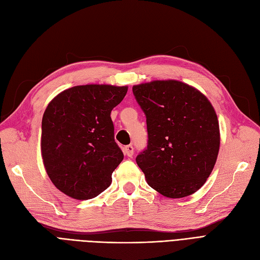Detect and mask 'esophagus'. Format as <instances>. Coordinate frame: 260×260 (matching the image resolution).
Segmentation results:
<instances>
[{"label": "esophagus", "instance_id": "esophagus-1", "mask_svg": "<svg viewBox=\"0 0 260 260\" xmlns=\"http://www.w3.org/2000/svg\"><path fill=\"white\" fill-rule=\"evenodd\" d=\"M123 153L124 155H127L129 157H132L133 155V146L132 145H127L123 147Z\"/></svg>", "mask_w": 260, "mask_h": 260}]
</instances>
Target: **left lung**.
Wrapping results in <instances>:
<instances>
[{
    "instance_id": "8db88e82",
    "label": "left lung",
    "mask_w": 260,
    "mask_h": 260,
    "mask_svg": "<svg viewBox=\"0 0 260 260\" xmlns=\"http://www.w3.org/2000/svg\"><path fill=\"white\" fill-rule=\"evenodd\" d=\"M132 91L146 116L147 147L136 160L148 185L169 199L195 193L218 157L214 107L199 90L177 80L141 83Z\"/></svg>"
}]
</instances>
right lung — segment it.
Listing matches in <instances>:
<instances>
[{"label": "right lung", "mask_w": 260, "mask_h": 260, "mask_svg": "<svg viewBox=\"0 0 260 260\" xmlns=\"http://www.w3.org/2000/svg\"><path fill=\"white\" fill-rule=\"evenodd\" d=\"M128 86L85 84L55 96L42 118L41 153L46 174L60 192L90 200L111 185L123 159L114 139L113 108Z\"/></svg>", "instance_id": "add662e5"}]
</instances>
